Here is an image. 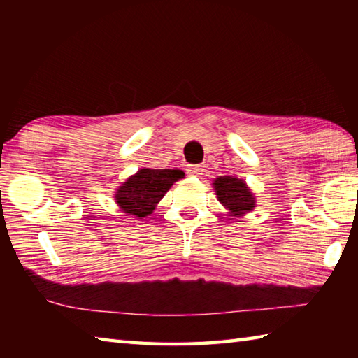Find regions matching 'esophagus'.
Wrapping results in <instances>:
<instances>
[{
	"label": "esophagus",
	"mask_w": 358,
	"mask_h": 358,
	"mask_svg": "<svg viewBox=\"0 0 358 358\" xmlns=\"http://www.w3.org/2000/svg\"><path fill=\"white\" fill-rule=\"evenodd\" d=\"M186 172L189 175H201L203 172V166L201 164H189L186 167Z\"/></svg>",
	"instance_id": "esophagus-1"
}]
</instances>
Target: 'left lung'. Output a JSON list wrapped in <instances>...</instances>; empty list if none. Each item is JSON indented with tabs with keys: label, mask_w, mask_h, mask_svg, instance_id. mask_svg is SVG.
I'll return each instance as SVG.
<instances>
[{
	"label": "left lung",
	"mask_w": 358,
	"mask_h": 358,
	"mask_svg": "<svg viewBox=\"0 0 358 358\" xmlns=\"http://www.w3.org/2000/svg\"><path fill=\"white\" fill-rule=\"evenodd\" d=\"M218 201L229 209L234 215H243L255 206L254 196L243 180L234 177H220L215 180Z\"/></svg>",
	"instance_id": "left-lung-1"
}]
</instances>
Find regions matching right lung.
<instances>
[{
    "label": "right lung",
    "mask_w": 358,
    "mask_h": 358,
    "mask_svg": "<svg viewBox=\"0 0 358 358\" xmlns=\"http://www.w3.org/2000/svg\"><path fill=\"white\" fill-rule=\"evenodd\" d=\"M183 177L180 169H140L120 186L117 204L129 215L148 217L175 181Z\"/></svg>",
    "instance_id": "add662e5"
}]
</instances>
